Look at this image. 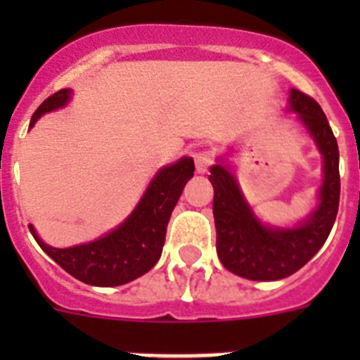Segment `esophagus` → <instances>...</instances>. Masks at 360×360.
Listing matches in <instances>:
<instances>
[{
    "instance_id": "1",
    "label": "esophagus",
    "mask_w": 360,
    "mask_h": 360,
    "mask_svg": "<svg viewBox=\"0 0 360 360\" xmlns=\"http://www.w3.org/2000/svg\"><path fill=\"white\" fill-rule=\"evenodd\" d=\"M212 162H214V151L211 149H202V151L195 153V164L198 173H205Z\"/></svg>"
}]
</instances>
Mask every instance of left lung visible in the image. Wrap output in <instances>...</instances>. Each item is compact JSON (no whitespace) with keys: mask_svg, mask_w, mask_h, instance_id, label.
I'll use <instances>...</instances> for the list:
<instances>
[{"mask_svg":"<svg viewBox=\"0 0 360 360\" xmlns=\"http://www.w3.org/2000/svg\"><path fill=\"white\" fill-rule=\"evenodd\" d=\"M290 108L303 120L324 158L321 203L303 225L270 229L254 218L236 180L224 165H212V214L219 262L232 274L252 281H276L297 272L316 256L335 221L341 196L339 146L319 104L299 90H290Z\"/></svg>","mask_w":360,"mask_h":360,"instance_id":"left-lung-1","label":"left lung"}]
</instances>
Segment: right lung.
<instances>
[{
  "label": "right lung",
  "mask_w": 360,
  "mask_h": 360,
  "mask_svg": "<svg viewBox=\"0 0 360 360\" xmlns=\"http://www.w3.org/2000/svg\"><path fill=\"white\" fill-rule=\"evenodd\" d=\"M70 94L72 91L65 88L50 95L34 111L30 126L44 113L65 106ZM193 174L195 162L187 157L164 167L153 178L133 214L119 229L91 243L56 249L43 243L32 225L28 229L41 249L70 276L94 287H119L144 276L160 259L171 212Z\"/></svg>",
  "instance_id": "add662e5"
}]
</instances>
